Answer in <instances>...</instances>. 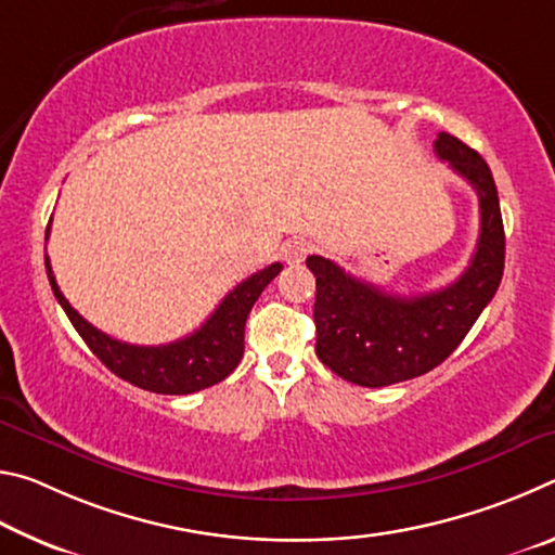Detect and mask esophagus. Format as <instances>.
<instances>
[{
	"instance_id": "esophagus-1",
	"label": "esophagus",
	"mask_w": 555,
	"mask_h": 555,
	"mask_svg": "<svg viewBox=\"0 0 555 555\" xmlns=\"http://www.w3.org/2000/svg\"><path fill=\"white\" fill-rule=\"evenodd\" d=\"M311 249H313L311 242L294 237V240L284 242V247H281V255H284L288 264H298V261H304L308 255H311Z\"/></svg>"
}]
</instances>
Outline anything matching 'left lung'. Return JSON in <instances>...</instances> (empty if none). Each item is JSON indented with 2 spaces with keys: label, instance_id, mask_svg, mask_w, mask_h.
Listing matches in <instances>:
<instances>
[{
  "label": "left lung",
  "instance_id": "obj_1",
  "mask_svg": "<svg viewBox=\"0 0 555 555\" xmlns=\"http://www.w3.org/2000/svg\"><path fill=\"white\" fill-rule=\"evenodd\" d=\"M436 156L475 188L480 198V237L467 269L453 284L418 296H393L347 274L325 257H308L315 276V354L325 367L360 387H389L430 372L453 354L504 271L500 198L485 158L440 131Z\"/></svg>",
  "mask_w": 555,
  "mask_h": 555
}]
</instances>
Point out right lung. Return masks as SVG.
Masks as SVG:
<instances>
[{"label": "right lung", "mask_w": 555, "mask_h": 555, "mask_svg": "<svg viewBox=\"0 0 555 555\" xmlns=\"http://www.w3.org/2000/svg\"><path fill=\"white\" fill-rule=\"evenodd\" d=\"M49 230L51 222L46 228V240H49ZM279 271L281 264L274 261V264L244 279L222 298V304L215 308L208 321L183 340L144 347L115 340V337L98 331L95 325H90L61 294L51 261L46 257V274H49L53 296L59 298L65 315L70 318L73 327L86 340L92 354H98V360L109 372H115L119 379L154 393H193L212 387L234 372L244 354L247 315L261 291L274 281Z\"/></svg>", "instance_id": "right-lung-1"}]
</instances>
